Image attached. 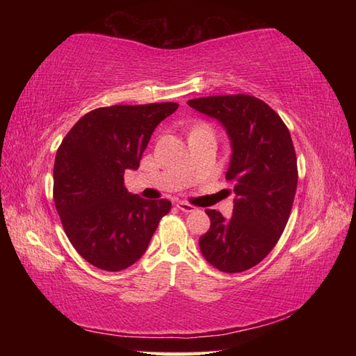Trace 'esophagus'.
Here are the masks:
<instances>
[{"label":"esophagus","mask_w":356,"mask_h":356,"mask_svg":"<svg viewBox=\"0 0 356 356\" xmlns=\"http://www.w3.org/2000/svg\"><path fill=\"white\" fill-rule=\"evenodd\" d=\"M177 208L182 211V213H193V211H195V207H193L191 203H186V202H179L177 203Z\"/></svg>","instance_id":"1"}]
</instances>
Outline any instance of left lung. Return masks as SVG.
Masks as SVG:
<instances>
[{"label":"left lung","instance_id":"left-lung-1","mask_svg":"<svg viewBox=\"0 0 356 356\" xmlns=\"http://www.w3.org/2000/svg\"><path fill=\"white\" fill-rule=\"evenodd\" d=\"M188 105L226 128L232 147L226 180L237 197L229 220L216 209L205 211L211 226L199 240L200 251L218 270H248L272 251L289 220L298 182L291 133L255 96L197 97Z\"/></svg>","mask_w":356,"mask_h":356}]
</instances>
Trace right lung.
<instances>
[{"mask_svg": "<svg viewBox=\"0 0 356 356\" xmlns=\"http://www.w3.org/2000/svg\"><path fill=\"white\" fill-rule=\"evenodd\" d=\"M177 107L159 102L96 108L59 145L53 200L70 243L93 266L110 272L131 266L170 213V200L128 193L124 172L139 168L154 128Z\"/></svg>", "mask_w": 356, "mask_h": 356, "instance_id": "right-lung-1", "label": "right lung"}]
</instances>
